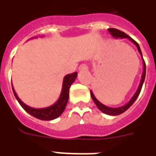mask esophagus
Instances as JSON below:
<instances>
[{
	"label": "esophagus",
	"instance_id": "1",
	"mask_svg": "<svg viewBox=\"0 0 156 156\" xmlns=\"http://www.w3.org/2000/svg\"><path fill=\"white\" fill-rule=\"evenodd\" d=\"M88 66L86 64H81V65L79 66L80 71H82V70H87Z\"/></svg>",
	"mask_w": 156,
	"mask_h": 156
}]
</instances>
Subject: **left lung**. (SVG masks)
Here are the masks:
<instances>
[{
  "instance_id": "1",
  "label": "left lung",
  "mask_w": 156,
  "mask_h": 156,
  "mask_svg": "<svg viewBox=\"0 0 156 156\" xmlns=\"http://www.w3.org/2000/svg\"><path fill=\"white\" fill-rule=\"evenodd\" d=\"M108 32L110 33V34L113 36V38H127V39H129L132 43H133L136 45V47L137 48V50L139 51V53L140 54L141 57H142V60H143V71H142V75H141V78H140V84H139V86H138L137 90L136 91V93L134 94V95L132 96V99H130L129 102L127 103V105H123V106H121V107H118V108H110L108 107L106 105H103L102 103L97 99L94 93L92 92V90H90V95L91 98L93 99V101L94 102V104L96 105V106L98 107L101 112H103L105 114H108V115H111V116H117L119 115V114H121V113H124L125 111H127L128 108H129L132 105H133V103L136 101V99H137V97L140 94V92L141 90V88H142V85H143L144 80H145V77H146V63H145V61L143 59V57H142V53H141V51H140V47H139V44H138L135 40H133L130 36H128L127 34H126L125 33L122 32L120 30H118L117 29H113V28H111V29H108Z\"/></svg>"
}]
</instances>
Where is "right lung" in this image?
<instances>
[{
    "label": "right lung",
    "mask_w": 156,
    "mask_h": 156,
    "mask_svg": "<svg viewBox=\"0 0 156 156\" xmlns=\"http://www.w3.org/2000/svg\"><path fill=\"white\" fill-rule=\"evenodd\" d=\"M76 72L66 75L63 79L62 92H61L60 97H59L58 100L55 103L54 105L47 108H34L29 107L27 105H25L17 95V94L15 91V89L13 87L12 82H11V85H12L13 93L16 96V99L18 100L21 107L23 108L27 113H29L30 115L34 116V118L40 119V120L50 121V120H53L55 118H58L64 112L69 99V90H70V87L72 85V83L76 80Z\"/></svg>",
    "instance_id": "obj_1"
}]
</instances>
